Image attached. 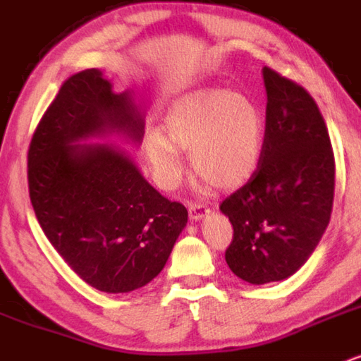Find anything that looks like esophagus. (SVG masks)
<instances>
[{"label":"esophagus","instance_id":"1","mask_svg":"<svg viewBox=\"0 0 361 361\" xmlns=\"http://www.w3.org/2000/svg\"><path fill=\"white\" fill-rule=\"evenodd\" d=\"M188 214H190V219L197 222L209 214V207L200 204V202H192V204L188 205Z\"/></svg>","mask_w":361,"mask_h":361}]
</instances>
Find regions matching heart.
<instances>
[{
	"label": "heart",
	"instance_id": "b5f03b06",
	"mask_svg": "<svg viewBox=\"0 0 361 361\" xmlns=\"http://www.w3.org/2000/svg\"><path fill=\"white\" fill-rule=\"evenodd\" d=\"M166 137L146 140L149 161L164 185L183 175L178 149L190 151L197 175L217 188L246 183L258 168L264 147L259 106L239 91L205 90L176 102L164 117Z\"/></svg>",
	"mask_w": 361,
	"mask_h": 361
}]
</instances>
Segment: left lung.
Masks as SVG:
<instances>
[{
  "mask_svg": "<svg viewBox=\"0 0 361 361\" xmlns=\"http://www.w3.org/2000/svg\"><path fill=\"white\" fill-rule=\"evenodd\" d=\"M263 80V154L250 180L221 204L234 229L226 261L252 285L288 279L309 259L329 224L336 173L314 98L267 66Z\"/></svg>",
  "mask_w": 361,
  "mask_h": 361,
  "instance_id": "1",
  "label": "left lung"
}]
</instances>
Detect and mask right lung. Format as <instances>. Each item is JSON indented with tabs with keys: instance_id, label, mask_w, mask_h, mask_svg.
<instances>
[{
	"instance_id": "obj_1",
	"label": "right lung",
	"mask_w": 361,
	"mask_h": 361,
	"mask_svg": "<svg viewBox=\"0 0 361 361\" xmlns=\"http://www.w3.org/2000/svg\"><path fill=\"white\" fill-rule=\"evenodd\" d=\"M109 134L140 142L142 111L98 69L73 74L34 132L28 192L44 234L71 270L100 292L126 293L159 275L188 212L152 188L123 149L76 144Z\"/></svg>"
}]
</instances>
